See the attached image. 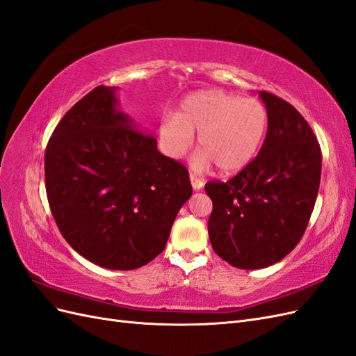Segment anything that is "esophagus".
I'll return each mask as SVG.
<instances>
[{
    "instance_id": "1",
    "label": "esophagus",
    "mask_w": 356,
    "mask_h": 356,
    "mask_svg": "<svg viewBox=\"0 0 356 356\" xmlns=\"http://www.w3.org/2000/svg\"><path fill=\"white\" fill-rule=\"evenodd\" d=\"M190 182H191V187H193V190H200V188L204 186L203 179L197 178L196 175H193V174H190Z\"/></svg>"
}]
</instances>
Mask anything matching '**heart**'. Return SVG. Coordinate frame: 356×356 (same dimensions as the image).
Wrapping results in <instances>:
<instances>
[{"label":"heart","mask_w":356,"mask_h":356,"mask_svg":"<svg viewBox=\"0 0 356 356\" xmlns=\"http://www.w3.org/2000/svg\"><path fill=\"white\" fill-rule=\"evenodd\" d=\"M267 127L268 113L261 101L222 90H199L181 101L178 113L160 118L157 138L161 153L179 160L196 132L202 148L191 159L193 168L204 170L217 163L222 172H236L257 156Z\"/></svg>","instance_id":"heart-1"}]
</instances>
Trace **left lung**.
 Returning <instances> with one entry per match:
<instances>
[{"label": "left lung", "mask_w": 356, "mask_h": 356, "mask_svg": "<svg viewBox=\"0 0 356 356\" xmlns=\"http://www.w3.org/2000/svg\"><path fill=\"white\" fill-rule=\"evenodd\" d=\"M268 127L258 156L227 182L204 186L213 208L209 241L224 261L254 270L294 250L314 211L322 154L309 123L293 105L260 92Z\"/></svg>", "instance_id": "8db88e82"}]
</instances>
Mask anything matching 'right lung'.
Returning a JSON list of instances; mask_svg holds the SVG:
<instances>
[{"instance_id":"1","label":"right lung","mask_w":356,"mask_h":356,"mask_svg":"<svg viewBox=\"0 0 356 356\" xmlns=\"http://www.w3.org/2000/svg\"><path fill=\"white\" fill-rule=\"evenodd\" d=\"M98 86L62 117L44 156L50 209L65 241L96 266L134 270L165 250L190 196L188 170L157 149Z\"/></svg>"}]
</instances>
